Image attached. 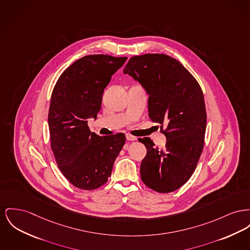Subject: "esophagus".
Instances as JSON below:
<instances>
[{
	"instance_id": "obj_1",
	"label": "esophagus",
	"mask_w": 250,
	"mask_h": 250,
	"mask_svg": "<svg viewBox=\"0 0 250 250\" xmlns=\"http://www.w3.org/2000/svg\"><path fill=\"white\" fill-rule=\"evenodd\" d=\"M126 140L127 141H136L137 140V138L136 137H134L132 135H126Z\"/></svg>"
}]
</instances>
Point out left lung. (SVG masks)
<instances>
[{"label": "left lung", "mask_w": 250, "mask_h": 250, "mask_svg": "<svg viewBox=\"0 0 250 250\" xmlns=\"http://www.w3.org/2000/svg\"><path fill=\"white\" fill-rule=\"evenodd\" d=\"M148 94V115L166 125L164 150L148 139H139L147 149L141 177L150 189L171 192L191 177L201 156L205 139V101L202 89L176 59L146 54L133 57L124 69Z\"/></svg>", "instance_id": "1"}]
</instances>
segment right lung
Returning a JSON list of instances; mask_svg holds the SVG:
<instances>
[{"label":"right lung","instance_id":"right-lung-1","mask_svg":"<svg viewBox=\"0 0 250 250\" xmlns=\"http://www.w3.org/2000/svg\"><path fill=\"white\" fill-rule=\"evenodd\" d=\"M126 59L86 56L62 73L53 90L48 115L51 147L63 176L79 189L104 185L125 143L124 133L101 137L90 132L88 119L97 117L104 88Z\"/></svg>","mask_w":250,"mask_h":250}]
</instances>
